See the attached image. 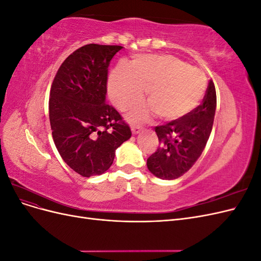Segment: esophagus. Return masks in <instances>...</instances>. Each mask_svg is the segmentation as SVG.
I'll list each match as a JSON object with an SVG mask.
<instances>
[{
    "mask_svg": "<svg viewBox=\"0 0 261 261\" xmlns=\"http://www.w3.org/2000/svg\"><path fill=\"white\" fill-rule=\"evenodd\" d=\"M130 129H132L133 135H137V134H139L141 130H143V127H141V126H139V125L132 124L130 125Z\"/></svg>",
    "mask_w": 261,
    "mask_h": 261,
    "instance_id": "esophagus-1",
    "label": "esophagus"
}]
</instances>
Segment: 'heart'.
<instances>
[{
	"instance_id": "heart-1",
	"label": "heart",
	"mask_w": 261,
	"mask_h": 261,
	"mask_svg": "<svg viewBox=\"0 0 261 261\" xmlns=\"http://www.w3.org/2000/svg\"><path fill=\"white\" fill-rule=\"evenodd\" d=\"M147 96L150 105L130 110L128 118L144 122L158 114L165 122L184 118L199 107L207 80L199 70L171 55L140 54L130 64L120 63L109 78L108 90L122 111Z\"/></svg>"
}]
</instances>
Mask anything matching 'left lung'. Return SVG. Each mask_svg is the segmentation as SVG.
Returning a JSON list of instances; mask_svg holds the SVG:
<instances>
[{"instance_id":"8db88e82","label":"left lung","mask_w":261,"mask_h":261,"mask_svg":"<svg viewBox=\"0 0 261 261\" xmlns=\"http://www.w3.org/2000/svg\"><path fill=\"white\" fill-rule=\"evenodd\" d=\"M217 108L215 84L210 81L202 105L179 121L154 127L160 146L147 159L148 170L161 179H175L199 159L212 130Z\"/></svg>"}]
</instances>
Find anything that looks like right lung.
I'll use <instances>...</instances> for the list:
<instances>
[{"label": "right lung", "instance_id": "1", "mask_svg": "<svg viewBox=\"0 0 261 261\" xmlns=\"http://www.w3.org/2000/svg\"><path fill=\"white\" fill-rule=\"evenodd\" d=\"M120 45L90 43L62 63L50 90L49 116L60 155L78 174L101 175L115 150L132 136L129 126L106 103L108 67Z\"/></svg>", "mask_w": 261, "mask_h": 261}]
</instances>
